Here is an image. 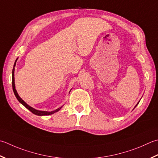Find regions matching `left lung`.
Returning <instances> with one entry per match:
<instances>
[{"mask_svg": "<svg viewBox=\"0 0 158 158\" xmlns=\"http://www.w3.org/2000/svg\"><path fill=\"white\" fill-rule=\"evenodd\" d=\"M140 101H139V102H140ZM139 102H138V103H137V104H136V106H135V107H136V106H138V103H139ZM135 107H134V108H135Z\"/></svg>", "mask_w": 158, "mask_h": 158, "instance_id": "1", "label": "left lung"}]
</instances>
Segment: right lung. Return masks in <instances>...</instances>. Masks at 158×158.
Returning a JSON list of instances; mask_svg holds the SVG:
<instances>
[{
    "instance_id": "add662e5",
    "label": "right lung",
    "mask_w": 158,
    "mask_h": 158,
    "mask_svg": "<svg viewBox=\"0 0 158 158\" xmlns=\"http://www.w3.org/2000/svg\"><path fill=\"white\" fill-rule=\"evenodd\" d=\"M18 60V58L16 59V60L15 61V63L14 65V68H13V70H12V88H13V91H14V93L15 96V97L18 99V101L20 102L21 104H23V106L25 107L27 109L29 110V111H31L33 114H35V115H38V116H47V115H51V114H54L55 112H58L59 110H60L61 107L63 106H61L60 107L57 108V109L53 111H51V112H48V111H41V110H35V108H33L32 107H31L30 106H29L27 103H25L22 98L20 97V96L18 95V92L16 91V89H15V79H14V70H15V64H16V61ZM71 90V89H70ZM70 93V92H69Z\"/></svg>"
}]
</instances>
